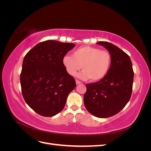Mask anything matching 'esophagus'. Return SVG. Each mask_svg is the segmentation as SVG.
<instances>
[{"mask_svg":"<svg viewBox=\"0 0 151 151\" xmlns=\"http://www.w3.org/2000/svg\"><path fill=\"white\" fill-rule=\"evenodd\" d=\"M76 84L77 85H79V84H81L82 83H81V82H80L79 81H78V80H76Z\"/></svg>","mask_w":151,"mask_h":151,"instance_id":"esophagus-1","label":"esophagus"}]
</instances>
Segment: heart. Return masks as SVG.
<instances>
[{
	"instance_id": "heart-1",
	"label": "heart",
	"mask_w": 151,
	"mask_h": 151,
	"mask_svg": "<svg viewBox=\"0 0 151 151\" xmlns=\"http://www.w3.org/2000/svg\"><path fill=\"white\" fill-rule=\"evenodd\" d=\"M111 54L106 50L85 46L77 48L72 55L62 58V64L69 75L74 76L81 68L83 71L77 75L80 79L96 82L107 75L111 65Z\"/></svg>"
}]
</instances>
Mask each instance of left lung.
<instances>
[{
    "label": "left lung",
    "mask_w": 151,
    "mask_h": 151,
    "mask_svg": "<svg viewBox=\"0 0 151 151\" xmlns=\"http://www.w3.org/2000/svg\"><path fill=\"white\" fill-rule=\"evenodd\" d=\"M97 44L111 54V65L103 79L86 85L84 102L91 114L104 118L116 115L129 102L134 74L130 58L123 50L106 42H99Z\"/></svg>",
    "instance_id": "8db88e82"
}]
</instances>
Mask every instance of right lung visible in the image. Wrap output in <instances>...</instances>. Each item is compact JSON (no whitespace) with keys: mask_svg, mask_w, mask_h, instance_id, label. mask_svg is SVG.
Segmentation results:
<instances>
[{"mask_svg":"<svg viewBox=\"0 0 151 151\" xmlns=\"http://www.w3.org/2000/svg\"><path fill=\"white\" fill-rule=\"evenodd\" d=\"M75 47L55 40L41 42L27 53L20 76L26 103L39 115L50 117L64 108L76 81L66 71L62 58Z\"/></svg>","mask_w":151,"mask_h":151,"instance_id":"1","label":"right lung"}]
</instances>
